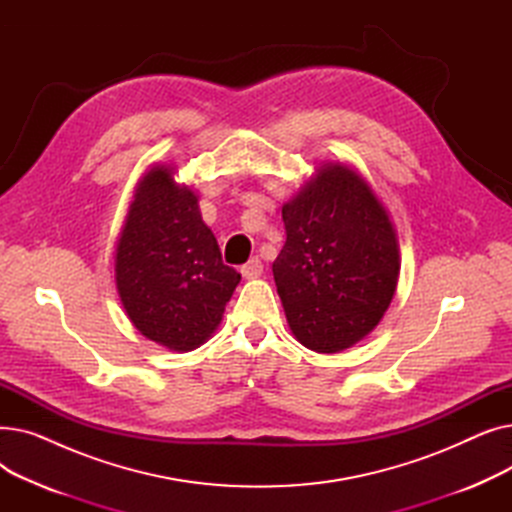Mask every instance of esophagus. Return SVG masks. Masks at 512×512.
I'll use <instances>...</instances> for the list:
<instances>
[{
	"mask_svg": "<svg viewBox=\"0 0 512 512\" xmlns=\"http://www.w3.org/2000/svg\"><path fill=\"white\" fill-rule=\"evenodd\" d=\"M240 274L245 276V278H259L261 274H263V263L259 261V257H253V259H249L245 265L240 267Z\"/></svg>",
	"mask_w": 512,
	"mask_h": 512,
	"instance_id": "34e87169",
	"label": "esophagus"
}]
</instances>
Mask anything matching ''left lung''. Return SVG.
I'll return each mask as SVG.
<instances>
[{
    "instance_id": "left-lung-1",
    "label": "left lung",
    "mask_w": 512,
    "mask_h": 512,
    "mask_svg": "<svg viewBox=\"0 0 512 512\" xmlns=\"http://www.w3.org/2000/svg\"><path fill=\"white\" fill-rule=\"evenodd\" d=\"M282 220L286 242L272 272L288 326L311 351H344L394 297L400 259L388 213L357 172L324 166Z\"/></svg>"
}]
</instances>
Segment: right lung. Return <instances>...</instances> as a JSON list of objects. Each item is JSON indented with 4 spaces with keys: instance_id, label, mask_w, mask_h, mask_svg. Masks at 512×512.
I'll return each mask as SVG.
<instances>
[{
    "instance_id": "right-lung-1",
    "label": "right lung",
    "mask_w": 512,
    "mask_h": 512,
    "mask_svg": "<svg viewBox=\"0 0 512 512\" xmlns=\"http://www.w3.org/2000/svg\"><path fill=\"white\" fill-rule=\"evenodd\" d=\"M238 282L197 195L178 186L170 168H153L116 249V286L134 328L172 351H193L218 328Z\"/></svg>"
}]
</instances>
